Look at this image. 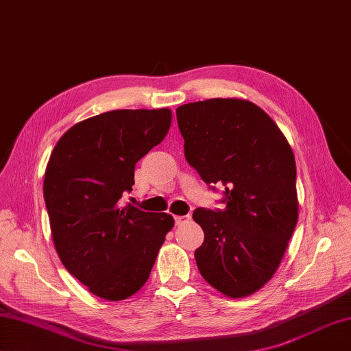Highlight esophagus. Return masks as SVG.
Here are the masks:
<instances>
[{"instance_id":"1","label":"esophagus","mask_w":351,"mask_h":351,"mask_svg":"<svg viewBox=\"0 0 351 351\" xmlns=\"http://www.w3.org/2000/svg\"><path fill=\"white\" fill-rule=\"evenodd\" d=\"M189 220H191V217H190L189 214L187 215H175V223H176V225H182V223L189 221Z\"/></svg>"}]
</instances>
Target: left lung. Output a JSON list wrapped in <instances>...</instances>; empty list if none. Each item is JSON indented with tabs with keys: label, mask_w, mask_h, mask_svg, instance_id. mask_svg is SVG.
<instances>
[{
	"label": "left lung",
	"mask_w": 351,
	"mask_h": 351,
	"mask_svg": "<svg viewBox=\"0 0 351 351\" xmlns=\"http://www.w3.org/2000/svg\"><path fill=\"white\" fill-rule=\"evenodd\" d=\"M184 155L205 184H223L225 211L197 208L205 234L195 252L202 278L243 299L270 280L299 220L295 160L287 137L247 99L214 98L176 108Z\"/></svg>",
	"instance_id": "8db88e82"
}]
</instances>
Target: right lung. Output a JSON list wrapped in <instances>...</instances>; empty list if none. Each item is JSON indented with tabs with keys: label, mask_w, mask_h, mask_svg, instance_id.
I'll use <instances>...</instances> for the list:
<instances>
[{
	"label": "right lung",
	"mask_w": 351,
	"mask_h": 351,
	"mask_svg": "<svg viewBox=\"0 0 351 351\" xmlns=\"http://www.w3.org/2000/svg\"><path fill=\"white\" fill-rule=\"evenodd\" d=\"M170 123V108L107 111L71 126L51 152L43 197L52 241L66 270L104 300H125L145 285L175 226L167 213L119 202Z\"/></svg>",
	"instance_id": "add662e5"
}]
</instances>
